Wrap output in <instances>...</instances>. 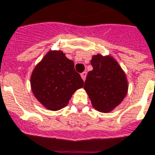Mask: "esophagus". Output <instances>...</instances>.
<instances>
[{
	"label": "esophagus",
	"mask_w": 155,
	"mask_h": 155,
	"mask_svg": "<svg viewBox=\"0 0 155 155\" xmlns=\"http://www.w3.org/2000/svg\"><path fill=\"white\" fill-rule=\"evenodd\" d=\"M86 74H87V73H86V72H85V71H84V72H83V73H81V78H82V80H83V81H85V78H86Z\"/></svg>",
	"instance_id": "esophagus-1"
}]
</instances>
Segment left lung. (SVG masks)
Here are the masks:
<instances>
[{
  "label": "left lung",
  "mask_w": 155,
  "mask_h": 155,
  "mask_svg": "<svg viewBox=\"0 0 155 155\" xmlns=\"http://www.w3.org/2000/svg\"><path fill=\"white\" fill-rule=\"evenodd\" d=\"M93 67L89 71L84 89L93 107L101 112H109L121 103L127 92V81L118 63L111 56L94 55Z\"/></svg>",
  "instance_id": "left-lung-1"
}]
</instances>
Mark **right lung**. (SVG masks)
Segmentation results:
<instances>
[{
    "label": "right lung",
    "mask_w": 155,
    "mask_h": 155,
    "mask_svg": "<svg viewBox=\"0 0 155 155\" xmlns=\"http://www.w3.org/2000/svg\"><path fill=\"white\" fill-rule=\"evenodd\" d=\"M84 86L74 62L62 51L50 50L32 71L31 88L34 96L48 110L66 107L72 95Z\"/></svg>",
    "instance_id": "1"
}]
</instances>
